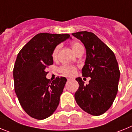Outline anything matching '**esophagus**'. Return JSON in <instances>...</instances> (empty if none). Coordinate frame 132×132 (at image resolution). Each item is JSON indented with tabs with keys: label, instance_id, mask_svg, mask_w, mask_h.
I'll return each mask as SVG.
<instances>
[{
	"label": "esophagus",
	"instance_id": "1",
	"mask_svg": "<svg viewBox=\"0 0 132 132\" xmlns=\"http://www.w3.org/2000/svg\"><path fill=\"white\" fill-rule=\"evenodd\" d=\"M71 79H72V78H68V80H71Z\"/></svg>",
	"mask_w": 132,
	"mask_h": 132
}]
</instances>
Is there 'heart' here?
<instances>
[{
  "label": "heart",
  "instance_id": "b5f03b06",
  "mask_svg": "<svg viewBox=\"0 0 132 132\" xmlns=\"http://www.w3.org/2000/svg\"><path fill=\"white\" fill-rule=\"evenodd\" d=\"M72 46V50H74V52L76 53L78 50L80 48H82V45L78 43V42H74L73 43H72L71 44ZM60 47H61V45H58L56 46L55 47V48L54 49L53 52H52V57L54 58H56L57 54H58V52L59 51L60 48ZM60 71L61 72V73H62L63 74H64V75L66 76H73L76 72V68L73 66H70V65H63L60 67Z\"/></svg>",
  "mask_w": 132,
  "mask_h": 132
}]
</instances>
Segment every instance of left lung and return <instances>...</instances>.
Masks as SVG:
<instances>
[{"label":"left lung","instance_id":"obj_1","mask_svg":"<svg viewBox=\"0 0 132 132\" xmlns=\"http://www.w3.org/2000/svg\"><path fill=\"white\" fill-rule=\"evenodd\" d=\"M72 35L85 46L86 58L82 73L91 78L86 85L81 78H76L79 84L76 102L88 114L102 115L111 107L118 90L120 72L115 54L94 33L82 31Z\"/></svg>","mask_w":132,"mask_h":132}]
</instances>
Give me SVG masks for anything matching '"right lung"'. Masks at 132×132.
Masks as SVG:
<instances>
[{"instance_id":"obj_1","label":"right lung","mask_w":132,"mask_h":132,"mask_svg":"<svg viewBox=\"0 0 132 132\" xmlns=\"http://www.w3.org/2000/svg\"><path fill=\"white\" fill-rule=\"evenodd\" d=\"M70 37L68 34H36L18 54L14 66V90L22 108L37 120L52 115L60 102L67 79L46 78V68L53 64L55 47Z\"/></svg>"}]
</instances>
